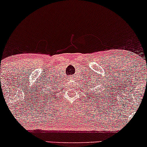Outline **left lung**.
I'll return each instance as SVG.
<instances>
[{
    "instance_id": "8db88e82",
    "label": "left lung",
    "mask_w": 147,
    "mask_h": 147,
    "mask_svg": "<svg viewBox=\"0 0 147 147\" xmlns=\"http://www.w3.org/2000/svg\"><path fill=\"white\" fill-rule=\"evenodd\" d=\"M93 94H94V93H93Z\"/></svg>"
}]
</instances>
